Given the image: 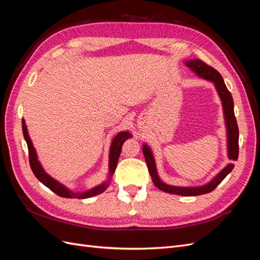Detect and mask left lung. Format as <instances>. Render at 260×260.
I'll return each mask as SVG.
<instances>
[{"label": "left lung", "mask_w": 260, "mask_h": 260, "mask_svg": "<svg viewBox=\"0 0 260 260\" xmlns=\"http://www.w3.org/2000/svg\"><path fill=\"white\" fill-rule=\"evenodd\" d=\"M184 64L190 68L194 74L203 79L208 80L215 84V88L218 92V95L221 100L223 115H224V122L226 128V146H228V157L231 160H237L239 157V128L238 122L234 116V103L231 93L228 90L222 79V76L220 75L215 68L205 64L201 59L194 58L188 59ZM143 154L145 157V161L147 164V168L149 175L152 177L153 182L157 188L160 191H164L170 194H177L182 196H196L206 194L211 191H214L216 186L221 182V181L230 174L234 168L233 164H228L226 166L219 172V174L212 178L208 183L201 185V186H176L169 185L165 183L160 180L158 172L156 169V164L152 149L149 148L147 144H143Z\"/></svg>", "instance_id": "obj_1"}]
</instances>
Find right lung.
<instances>
[{
	"label": "right lung",
	"mask_w": 260,
	"mask_h": 260,
	"mask_svg": "<svg viewBox=\"0 0 260 260\" xmlns=\"http://www.w3.org/2000/svg\"><path fill=\"white\" fill-rule=\"evenodd\" d=\"M22 133H23V138H25L27 145H28V151H29V162H30V167L31 170H32L34 175L37 177V179L42 182L46 187H49L51 191H53L55 194H57L60 198H66V199H89L92 198V196L99 195L101 193H103L106 188L109 185V182H111L112 176L114 175L115 169L117 167L118 159H119V156L121 153V147L122 144L125 140H128L129 138L132 137L131 133L129 131H121L118 133V135L113 139L111 148H109V162H108V179L105 181V182L101 183L100 185L91 188V190H88L85 192L81 193H76L70 191L69 188H67L64 184L59 183L58 181L52 178L50 175H48L43 169L42 165L40 161L38 160V155L36 152V148L34 147L32 142H31V139L28 135V130H27V125L25 120L22 119Z\"/></svg>",
	"instance_id": "add662e5"
}]
</instances>
